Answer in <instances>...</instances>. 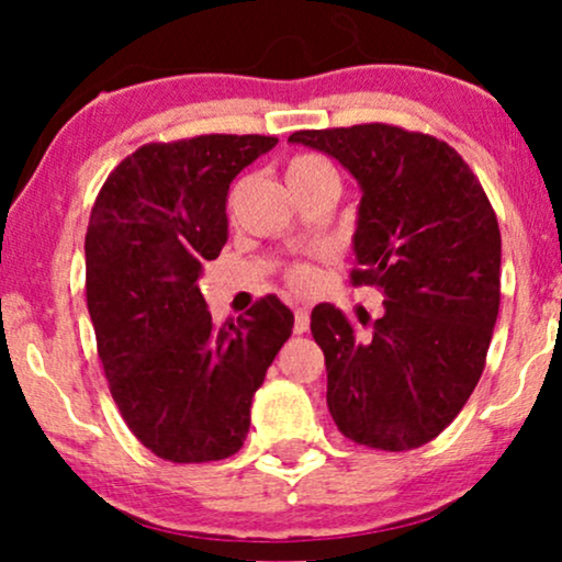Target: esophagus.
Returning <instances> with one entry per match:
<instances>
[{
    "instance_id": "obj_1",
    "label": "esophagus",
    "mask_w": 562,
    "mask_h": 562,
    "mask_svg": "<svg viewBox=\"0 0 562 562\" xmlns=\"http://www.w3.org/2000/svg\"><path fill=\"white\" fill-rule=\"evenodd\" d=\"M310 328V313L305 307L294 310V334H307Z\"/></svg>"
}]
</instances>
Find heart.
Wrapping results in <instances>:
<instances>
[{"label": "heart", "mask_w": 562, "mask_h": 562, "mask_svg": "<svg viewBox=\"0 0 562 562\" xmlns=\"http://www.w3.org/2000/svg\"><path fill=\"white\" fill-rule=\"evenodd\" d=\"M328 168H331V165H328L318 155H296L286 165V181L289 183L302 181V178H307V176H313V173H321V170H328ZM286 279L296 289H307L310 283L315 281V273H313V268H310V266H302V262H296V266L289 268Z\"/></svg>", "instance_id": "obj_1"}]
</instances>
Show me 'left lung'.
<instances>
[{
    "instance_id": "8db88e82",
    "label": "left lung",
    "mask_w": 562,
    "mask_h": 562,
    "mask_svg": "<svg viewBox=\"0 0 562 562\" xmlns=\"http://www.w3.org/2000/svg\"><path fill=\"white\" fill-rule=\"evenodd\" d=\"M358 178L355 286L384 315L358 336L323 302L310 331L326 355L328 413L347 439L405 452L439 437L476 389L499 313V239L479 178L437 136L400 125L296 131Z\"/></svg>"
}]
</instances>
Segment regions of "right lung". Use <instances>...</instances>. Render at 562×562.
I'll return each instance as SVG.
<instances>
[{"label":"right lung","mask_w":562,"mask_h":562,"mask_svg":"<svg viewBox=\"0 0 562 562\" xmlns=\"http://www.w3.org/2000/svg\"><path fill=\"white\" fill-rule=\"evenodd\" d=\"M276 136L207 134L138 147L108 176L86 231V305L125 426L170 463L241 450L249 407L294 315L276 294L215 326L196 286L228 239L236 176Z\"/></svg>","instance_id":"add662e5"}]
</instances>
